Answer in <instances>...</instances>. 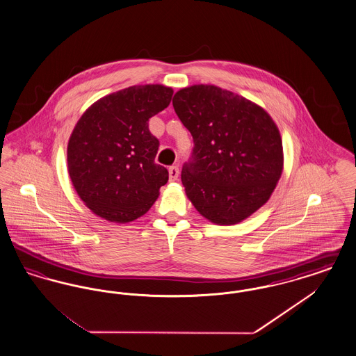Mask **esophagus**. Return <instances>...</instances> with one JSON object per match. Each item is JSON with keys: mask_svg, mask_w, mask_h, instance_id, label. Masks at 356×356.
I'll list each match as a JSON object with an SVG mask.
<instances>
[{"mask_svg": "<svg viewBox=\"0 0 356 356\" xmlns=\"http://www.w3.org/2000/svg\"><path fill=\"white\" fill-rule=\"evenodd\" d=\"M168 172H170V181H176L179 177V168L173 165V167H170Z\"/></svg>", "mask_w": 356, "mask_h": 356, "instance_id": "1", "label": "esophagus"}]
</instances>
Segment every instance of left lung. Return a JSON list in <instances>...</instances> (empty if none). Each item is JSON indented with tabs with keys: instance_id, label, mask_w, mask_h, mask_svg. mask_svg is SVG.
Masks as SVG:
<instances>
[{
	"instance_id": "1",
	"label": "left lung",
	"mask_w": 356,
	"mask_h": 356,
	"mask_svg": "<svg viewBox=\"0 0 356 356\" xmlns=\"http://www.w3.org/2000/svg\"><path fill=\"white\" fill-rule=\"evenodd\" d=\"M172 104L195 143L181 170L186 197L213 224L245 220L280 180L284 154L277 125L260 105L216 85L183 88Z\"/></svg>"
}]
</instances>
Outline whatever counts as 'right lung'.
I'll use <instances>...</instances> for the list:
<instances>
[{
  "label": "right lung",
  "mask_w": 356,
  "mask_h": 356,
  "mask_svg": "<svg viewBox=\"0 0 356 356\" xmlns=\"http://www.w3.org/2000/svg\"><path fill=\"white\" fill-rule=\"evenodd\" d=\"M170 86L134 85L93 102L69 137L67 160L79 197L97 216L129 222L149 211L168 181L154 163L148 121L170 105Z\"/></svg>",
  "instance_id": "obj_1"
}]
</instances>
